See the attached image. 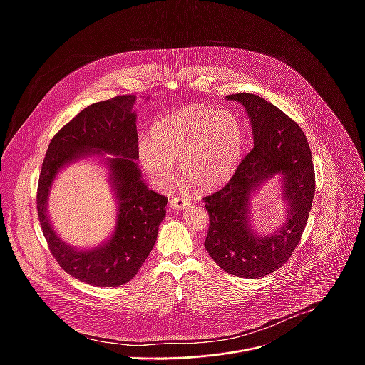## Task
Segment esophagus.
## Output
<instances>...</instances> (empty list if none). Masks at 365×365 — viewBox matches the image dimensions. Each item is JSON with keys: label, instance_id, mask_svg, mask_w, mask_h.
Returning <instances> with one entry per match:
<instances>
[{"label": "esophagus", "instance_id": "34e87169", "mask_svg": "<svg viewBox=\"0 0 365 365\" xmlns=\"http://www.w3.org/2000/svg\"><path fill=\"white\" fill-rule=\"evenodd\" d=\"M169 205H170V207L172 210H175V211H180V210H186V207H189V202L187 200H185V199H182V197H172L170 200H169Z\"/></svg>", "mask_w": 365, "mask_h": 365}]
</instances>
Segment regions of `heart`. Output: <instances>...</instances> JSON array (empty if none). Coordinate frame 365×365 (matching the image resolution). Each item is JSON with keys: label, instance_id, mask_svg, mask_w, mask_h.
I'll use <instances>...</instances> for the list:
<instances>
[{"label": "heart", "instance_id": "obj_1", "mask_svg": "<svg viewBox=\"0 0 365 365\" xmlns=\"http://www.w3.org/2000/svg\"><path fill=\"white\" fill-rule=\"evenodd\" d=\"M241 123L231 111L186 107L155 123L150 143L138 147V159L151 183L168 189L173 165L197 190H214L234 175L242 153Z\"/></svg>", "mask_w": 365, "mask_h": 365}]
</instances>
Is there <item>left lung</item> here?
<instances>
[{"label":"left lung","instance_id":"obj_1","mask_svg":"<svg viewBox=\"0 0 365 365\" xmlns=\"http://www.w3.org/2000/svg\"><path fill=\"white\" fill-rule=\"evenodd\" d=\"M227 99L244 107L254 147L231 180L203 197L210 214L205 248L227 273L258 279L280 269L299 244L315 196V170L303 131L283 111L254 93ZM274 175L282 182L285 222L270 235H258L252 228L250 199Z\"/></svg>","mask_w":365,"mask_h":365}]
</instances>
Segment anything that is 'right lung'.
Segmentation results:
<instances>
[{"instance_id":"add662e5","label":"right lung","mask_w":365,"mask_h":365,"mask_svg":"<svg viewBox=\"0 0 365 365\" xmlns=\"http://www.w3.org/2000/svg\"><path fill=\"white\" fill-rule=\"evenodd\" d=\"M134 102L135 95H121L81 111L51 138L38 179L37 212L51 254L68 274L98 287L121 286L137 274L166 215L168 197L147 187L135 162L138 134ZM88 157L99 158L108 168L119 212L116 228L106 243L76 249L56 234L46 215V202L58 172Z\"/></svg>"}]
</instances>
